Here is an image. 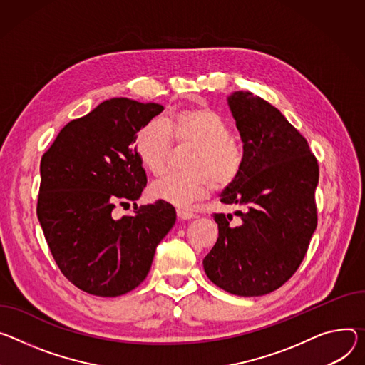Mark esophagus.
<instances>
[{"label":"esophagus","instance_id":"esophagus-1","mask_svg":"<svg viewBox=\"0 0 365 365\" xmlns=\"http://www.w3.org/2000/svg\"><path fill=\"white\" fill-rule=\"evenodd\" d=\"M178 217L180 218V220H192V218H195L196 215L193 214V212H190V211H187V210H183V208H179L178 210Z\"/></svg>","mask_w":365,"mask_h":365}]
</instances>
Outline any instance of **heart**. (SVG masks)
Returning a JSON list of instances; mask_svg holds the SVG:
<instances>
[{
	"label": "heart",
	"instance_id": "1",
	"mask_svg": "<svg viewBox=\"0 0 365 365\" xmlns=\"http://www.w3.org/2000/svg\"><path fill=\"white\" fill-rule=\"evenodd\" d=\"M225 119L208 106L179 110L165 120L143 125L134 140L135 153L151 175H161L172 155L173 144L192 145L185 158L186 172H172L150 187L153 200L178 207L201 200L214 189L233 185L245 164V150L239 140L228 135Z\"/></svg>",
	"mask_w": 365,
	"mask_h": 365
}]
</instances>
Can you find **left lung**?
I'll use <instances>...</instances> for the list:
<instances>
[{
    "label": "left lung",
    "instance_id": "1",
    "mask_svg": "<svg viewBox=\"0 0 365 365\" xmlns=\"http://www.w3.org/2000/svg\"><path fill=\"white\" fill-rule=\"evenodd\" d=\"M228 106L240 132L245 164L221 193L231 214H214L218 239L204 259L207 277L230 294L256 297L284 285L300 267L317 227L319 164L307 140L262 97L236 91Z\"/></svg>",
    "mask_w": 365,
    "mask_h": 365
}]
</instances>
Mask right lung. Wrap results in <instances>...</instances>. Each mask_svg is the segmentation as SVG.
Masks as SVG:
<instances>
[{
  "label": "right lung",
  "mask_w": 365,
  "mask_h": 365,
  "mask_svg": "<svg viewBox=\"0 0 365 365\" xmlns=\"http://www.w3.org/2000/svg\"><path fill=\"white\" fill-rule=\"evenodd\" d=\"M163 109L126 97L105 101L65 125L42 155L38 218L58 268L84 292L118 297L137 288L175 225L169 202L137 207L147 175L134 140ZM130 202L135 214L116 219L113 210Z\"/></svg>",
  "instance_id": "obj_1"
}]
</instances>
